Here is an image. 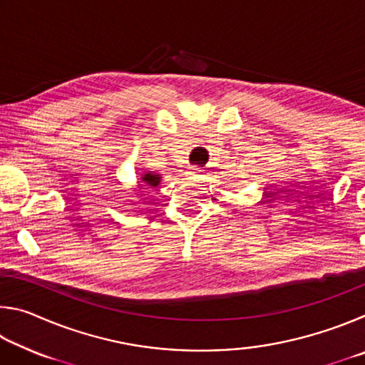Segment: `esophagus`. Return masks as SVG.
<instances>
[{
  "label": "esophagus",
  "instance_id": "obj_1",
  "mask_svg": "<svg viewBox=\"0 0 365 365\" xmlns=\"http://www.w3.org/2000/svg\"><path fill=\"white\" fill-rule=\"evenodd\" d=\"M191 172H193L195 175H200V174H202V169L201 168H193V169H191Z\"/></svg>",
  "mask_w": 365,
  "mask_h": 365
}]
</instances>
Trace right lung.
I'll use <instances>...</instances> for the list:
<instances>
[{
	"label": "right lung",
	"instance_id": "1",
	"mask_svg": "<svg viewBox=\"0 0 365 365\" xmlns=\"http://www.w3.org/2000/svg\"><path fill=\"white\" fill-rule=\"evenodd\" d=\"M141 180L145 182V187H158L160 182V177L156 174H145L141 177Z\"/></svg>",
	"mask_w": 365,
	"mask_h": 365
}]
</instances>
